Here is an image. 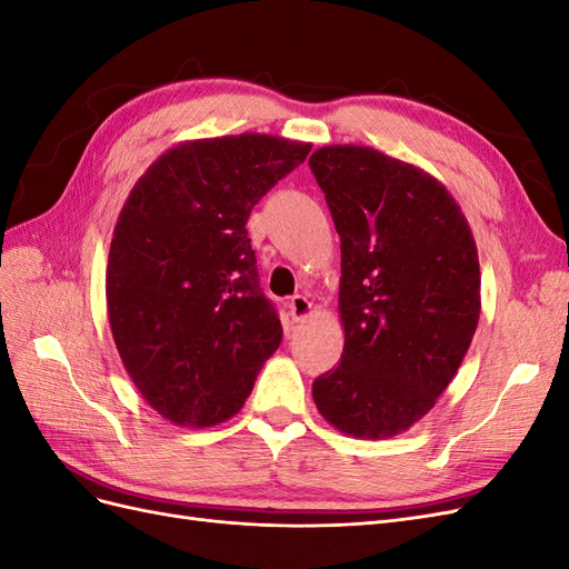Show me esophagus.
Returning <instances> with one entry per match:
<instances>
[{
	"label": "esophagus",
	"mask_w": 569,
	"mask_h": 569,
	"mask_svg": "<svg viewBox=\"0 0 569 569\" xmlns=\"http://www.w3.org/2000/svg\"><path fill=\"white\" fill-rule=\"evenodd\" d=\"M287 308H289V316H291V320H295V322H303L308 316L313 313V303L308 301L306 297H301V295L291 297Z\"/></svg>",
	"instance_id": "obj_1"
}]
</instances>
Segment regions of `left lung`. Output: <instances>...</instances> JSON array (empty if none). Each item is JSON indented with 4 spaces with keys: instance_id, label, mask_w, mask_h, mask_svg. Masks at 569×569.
Listing matches in <instances>:
<instances>
[{
    "instance_id": "8db88e82",
    "label": "left lung",
    "mask_w": 569,
    "mask_h": 569,
    "mask_svg": "<svg viewBox=\"0 0 569 569\" xmlns=\"http://www.w3.org/2000/svg\"><path fill=\"white\" fill-rule=\"evenodd\" d=\"M311 170L341 237V363L313 382L320 416L389 439L435 408L479 322L468 218L435 176L387 153L330 144Z\"/></svg>"
}]
</instances>
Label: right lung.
Returning <instances> with one entry per match:
<instances>
[{
    "label": "right lung",
    "instance_id": "1",
    "mask_svg": "<svg viewBox=\"0 0 569 569\" xmlns=\"http://www.w3.org/2000/svg\"><path fill=\"white\" fill-rule=\"evenodd\" d=\"M308 151L261 132L180 142L120 209L107 266L111 335L137 391L173 425L230 420L280 347L247 220Z\"/></svg>",
    "mask_w": 569,
    "mask_h": 569
}]
</instances>
